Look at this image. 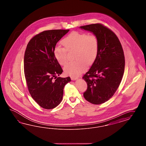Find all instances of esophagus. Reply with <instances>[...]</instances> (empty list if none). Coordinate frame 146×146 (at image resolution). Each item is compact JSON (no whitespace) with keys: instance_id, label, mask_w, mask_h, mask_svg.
<instances>
[{"instance_id":"esophagus-1","label":"esophagus","mask_w":146,"mask_h":146,"mask_svg":"<svg viewBox=\"0 0 146 146\" xmlns=\"http://www.w3.org/2000/svg\"><path fill=\"white\" fill-rule=\"evenodd\" d=\"M78 78L77 77H75V76H71V79L72 81H74V80H77L78 79Z\"/></svg>"}]
</instances>
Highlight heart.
<instances>
[{
  "instance_id": "heart-1",
  "label": "heart",
  "mask_w": 146,
  "mask_h": 146,
  "mask_svg": "<svg viewBox=\"0 0 146 146\" xmlns=\"http://www.w3.org/2000/svg\"><path fill=\"white\" fill-rule=\"evenodd\" d=\"M63 47L56 46L54 50L58 62L64 65L68 61L67 50H75L76 60L66 64L64 68L66 74L78 76L86 70V64H91L96 58L99 50V40L94 34L73 32L61 41Z\"/></svg>"
}]
</instances>
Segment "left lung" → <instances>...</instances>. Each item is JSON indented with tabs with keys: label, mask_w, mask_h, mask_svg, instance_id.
Masks as SVG:
<instances>
[{
	"label": "left lung",
	"mask_w": 146,
	"mask_h": 146,
	"mask_svg": "<svg viewBox=\"0 0 146 146\" xmlns=\"http://www.w3.org/2000/svg\"><path fill=\"white\" fill-rule=\"evenodd\" d=\"M80 28L93 33L99 40L96 58L83 78L88 85L84 98L90 103L100 104L113 96L121 83L125 70L123 50L117 35L102 24Z\"/></svg>",
	"instance_id": "8db88e82"
}]
</instances>
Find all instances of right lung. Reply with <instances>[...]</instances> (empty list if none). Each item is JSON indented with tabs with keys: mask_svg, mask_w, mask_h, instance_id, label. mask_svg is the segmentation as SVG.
Wrapping results in <instances>:
<instances>
[{
	"mask_svg": "<svg viewBox=\"0 0 146 146\" xmlns=\"http://www.w3.org/2000/svg\"><path fill=\"white\" fill-rule=\"evenodd\" d=\"M70 30L43 31L34 36L25 50L24 68L27 86L33 99L40 107L52 109L61 102L64 86L70 77H58L63 70L54 56L57 42Z\"/></svg>",
	"mask_w": 146,
	"mask_h": 146,
	"instance_id": "add662e5",
	"label": "right lung"
}]
</instances>
